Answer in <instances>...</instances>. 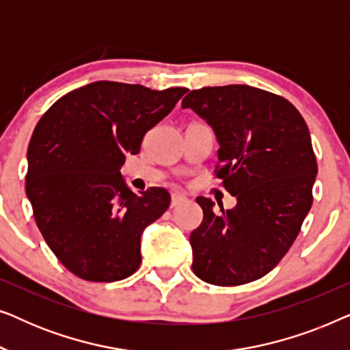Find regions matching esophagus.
<instances>
[{
    "mask_svg": "<svg viewBox=\"0 0 350 350\" xmlns=\"http://www.w3.org/2000/svg\"><path fill=\"white\" fill-rule=\"evenodd\" d=\"M183 202H186V196H183V194H180V193H175V194H172V207H176V205H180V204H183Z\"/></svg>",
    "mask_w": 350,
    "mask_h": 350,
    "instance_id": "obj_1",
    "label": "esophagus"
}]
</instances>
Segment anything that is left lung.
Returning <instances> with one entry per match:
<instances>
[{
	"mask_svg": "<svg viewBox=\"0 0 350 350\" xmlns=\"http://www.w3.org/2000/svg\"><path fill=\"white\" fill-rule=\"evenodd\" d=\"M181 107L213 127L215 178L237 198L231 210L196 199L204 218L189 236L194 274L218 286L261 279L293 245L314 200L317 161L306 121L286 98L243 84L191 90Z\"/></svg>",
	"mask_w": 350,
	"mask_h": 350,
	"instance_id": "1",
	"label": "left lung"
}]
</instances>
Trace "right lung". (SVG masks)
<instances>
[{
	"label": "right lung",
	"mask_w": 350,
	"mask_h": 350,
	"mask_svg": "<svg viewBox=\"0 0 350 350\" xmlns=\"http://www.w3.org/2000/svg\"><path fill=\"white\" fill-rule=\"evenodd\" d=\"M186 92L97 81L60 97L38 121L25 189L42 237L71 274L114 282L138 269L143 229L169 208L170 194L132 193L119 169Z\"/></svg>",
	"instance_id": "right-lung-1"
}]
</instances>
